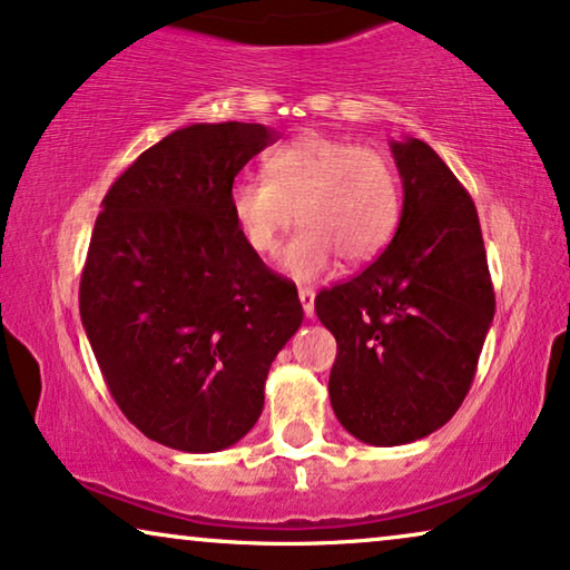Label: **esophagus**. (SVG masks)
Listing matches in <instances>:
<instances>
[{
  "label": "esophagus",
  "instance_id": "obj_1",
  "mask_svg": "<svg viewBox=\"0 0 570 570\" xmlns=\"http://www.w3.org/2000/svg\"><path fill=\"white\" fill-rule=\"evenodd\" d=\"M298 298L303 303V314H306V318H314V298H316V293L311 291V287H301Z\"/></svg>",
  "mask_w": 570,
  "mask_h": 570
}]
</instances>
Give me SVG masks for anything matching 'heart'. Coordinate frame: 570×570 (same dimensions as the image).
<instances>
[{
    "mask_svg": "<svg viewBox=\"0 0 570 570\" xmlns=\"http://www.w3.org/2000/svg\"><path fill=\"white\" fill-rule=\"evenodd\" d=\"M264 176L233 181V223L254 254L267 256L295 215L301 228L279 256L295 279L324 275L337 254L347 264L371 262L400 225V178L371 147L311 131L269 153Z\"/></svg>",
    "mask_w": 570,
    "mask_h": 570,
    "instance_id": "b5f03b06",
    "label": "heart"
}]
</instances>
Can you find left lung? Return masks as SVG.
Wrapping results in <instances>:
<instances>
[{
    "label": "left lung",
    "instance_id": "left-lung-1",
    "mask_svg": "<svg viewBox=\"0 0 570 570\" xmlns=\"http://www.w3.org/2000/svg\"><path fill=\"white\" fill-rule=\"evenodd\" d=\"M392 153L404 189L392 244L314 303L337 340L332 410L371 446H400L449 423L495 314L472 197L423 139L392 142Z\"/></svg>",
    "mask_w": 570,
    "mask_h": 570
}]
</instances>
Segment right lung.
<instances>
[{
    "instance_id": "obj_1",
    "label": "right lung",
    "mask_w": 570,
    "mask_h": 570,
    "mask_svg": "<svg viewBox=\"0 0 570 570\" xmlns=\"http://www.w3.org/2000/svg\"><path fill=\"white\" fill-rule=\"evenodd\" d=\"M275 139L240 121L176 129L100 205L82 326L119 410L168 449L209 454L244 439L303 322L295 285L246 246L228 205L233 178Z\"/></svg>"
}]
</instances>
